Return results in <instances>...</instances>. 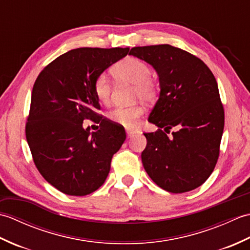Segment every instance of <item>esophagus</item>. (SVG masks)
<instances>
[{
    "label": "esophagus",
    "instance_id": "obj_1",
    "mask_svg": "<svg viewBox=\"0 0 250 250\" xmlns=\"http://www.w3.org/2000/svg\"><path fill=\"white\" fill-rule=\"evenodd\" d=\"M125 132H126V136H128V139H131V137L135 134V132H134L133 130H129V129H126V130H125Z\"/></svg>",
    "mask_w": 250,
    "mask_h": 250
}]
</instances>
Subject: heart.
Instances as JSON below:
<instances>
[{
    "mask_svg": "<svg viewBox=\"0 0 250 250\" xmlns=\"http://www.w3.org/2000/svg\"><path fill=\"white\" fill-rule=\"evenodd\" d=\"M113 76L119 82L132 83L134 86V97L143 101H152L157 97L158 83L150 75V67L141 59L128 57L117 62L111 67ZM92 89L99 102L107 104L110 100L111 86L108 78L100 74L94 78ZM143 114V108L139 105L117 106L108 113L111 121L125 126H132L136 124Z\"/></svg>",
    "mask_w": 250,
    "mask_h": 250,
    "instance_id": "heart-1",
    "label": "heart"
}]
</instances>
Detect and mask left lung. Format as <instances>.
I'll list each match as a JSON object with an SVG mask.
<instances>
[{"label": "left lung", "instance_id": "left-lung-1", "mask_svg": "<svg viewBox=\"0 0 250 250\" xmlns=\"http://www.w3.org/2000/svg\"><path fill=\"white\" fill-rule=\"evenodd\" d=\"M129 55L155 67L161 87L148 119L159 130L144 133L145 171L168 192L198 188L216 167L225 126L214 74L198 57L168 44L133 47Z\"/></svg>", "mask_w": 250, "mask_h": 250}]
</instances>
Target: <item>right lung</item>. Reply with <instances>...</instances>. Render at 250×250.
<instances>
[{
  "label": "right lung",
  "mask_w": 250,
  "mask_h": 250,
  "mask_svg": "<svg viewBox=\"0 0 250 250\" xmlns=\"http://www.w3.org/2000/svg\"><path fill=\"white\" fill-rule=\"evenodd\" d=\"M129 49H73L51 61L36 78L25 137L42 176L63 193L82 196L99 189L111 158L124 144V126L98 114L101 106L92 83ZM86 119L98 122L100 129H83Z\"/></svg>",
  "instance_id": "obj_1"
}]
</instances>
